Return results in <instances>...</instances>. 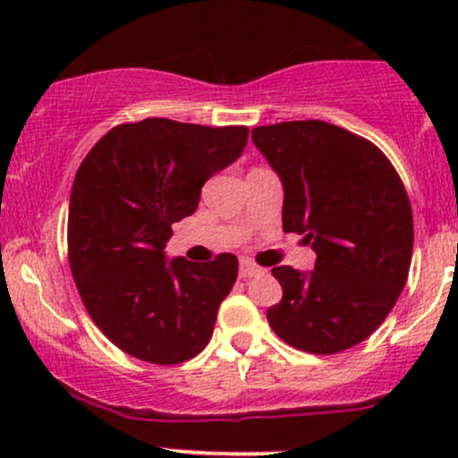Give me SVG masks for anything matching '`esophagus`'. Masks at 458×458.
I'll list each match as a JSON object with an SVG mask.
<instances>
[{"mask_svg":"<svg viewBox=\"0 0 458 458\" xmlns=\"http://www.w3.org/2000/svg\"><path fill=\"white\" fill-rule=\"evenodd\" d=\"M260 273H262V269H260L259 265H254V262L247 260V259H241L239 276L243 277V280H247V277H256V276H260Z\"/></svg>","mask_w":458,"mask_h":458,"instance_id":"obj_1","label":"esophagus"}]
</instances>
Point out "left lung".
I'll list each match as a JSON object with an SVG mask.
<instances>
[{"instance_id": "left-lung-1", "label": "left lung", "mask_w": 458, "mask_h": 458, "mask_svg": "<svg viewBox=\"0 0 458 458\" xmlns=\"http://www.w3.org/2000/svg\"><path fill=\"white\" fill-rule=\"evenodd\" d=\"M280 176L284 233L306 234L314 271L273 267L282 301L267 310L286 344L317 355L346 351L386 320L413 251L411 204L375 144L323 120L251 129Z\"/></svg>"}]
</instances>
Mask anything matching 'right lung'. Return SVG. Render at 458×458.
<instances>
[{
	"mask_svg": "<svg viewBox=\"0 0 458 458\" xmlns=\"http://www.w3.org/2000/svg\"><path fill=\"white\" fill-rule=\"evenodd\" d=\"M247 135L146 118L109 131L79 165L68 260L88 314L124 353L170 366L211 340L239 260L219 254L196 265L163 250L172 224L196 213L202 185L239 159Z\"/></svg>",
	"mask_w": 458,
	"mask_h": 458,
	"instance_id": "obj_1",
	"label": "right lung"
}]
</instances>
